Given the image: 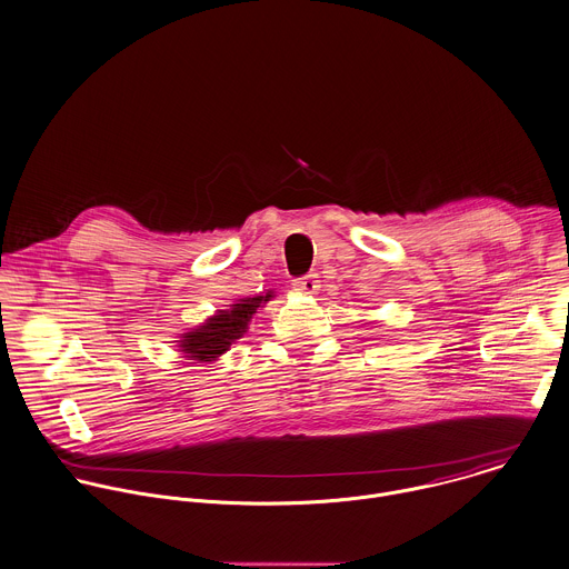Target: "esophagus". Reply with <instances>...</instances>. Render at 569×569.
Listing matches in <instances>:
<instances>
[{"mask_svg": "<svg viewBox=\"0 0 569 569\" xmlns=\"http://www.w3.org/2000/svg\"><path fill=\"white\" fill-rule=\"evenodd\" d=\"M292 288L301 295H317V290L321 288V281H319V274H306V277H299L292 281Z\"/></svg>", "mask_w": 569, "mask_h": 569, "instance_id": "obj_1", "label": "esophagus"}]
</instances>
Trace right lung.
<instances>
[{
    "label": "right lung",
    "mask_w": 569,
    "mask_h": 569,
    "mask_svg": "<svg viewBox=\"0 0 569 569\" xmlns=\"http://www.w3.org/2000/svg\"><path fill=\"white\" fill-rule=\"evenodd\" d=\"M270 299H272V292L261 297H246L232 303L228 310H219L206 323L181 335L179 350L194 361H214L226 350H230V346L237 339L246 335L252 315L261 308V303Z\"/></svg>",
    "instance_id": "right-lung-1"
}]
</instances>
